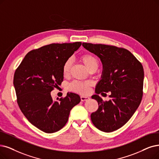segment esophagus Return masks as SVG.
Segmentation results:
<instances>
[{
	"label": "esophagus",
	"mask_w": 159,
	"mask_h": 159,
	"mask_svg": "<svg viewBox=\"0 0 159 159\" xmlns=\"http://www.w3.org/2000/svg\"><path fill=\"white\" fill-rule=\"evenodd\" d=\"M90 98H89V97H84V96H81V101H86V100H89Z\"/></svg>",
	"instance_id": "1"
}]
</instances>
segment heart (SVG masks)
<instances>
[{
    "label": "heart",
    "mask_w": 159,
    "mask_h": 159,
    "mask_svg": "<svg viewBox=\"0 0 159 159\" xmlns=\"http://www.w3.org/2000/svg\"><path fill=\"white\" fill-rule=\"evenodd\" d=\"M81 61L84 63V65L87 69L90 68L92 66H97L98 65V60L91 54H85L81 57ZM72 59H68L64 63L62 68V72L64 74H68L72 66ZM91 83L90 81H74L69 85L70 90L75 91L76 93H80L81 94H86L90 90V87Z\"/></svg>",
    "instance_id": "heart-1"
}]
</instances>
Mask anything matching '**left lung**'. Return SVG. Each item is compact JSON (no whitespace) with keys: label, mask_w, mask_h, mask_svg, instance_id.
Listing matches in <instances>:
<instances>
[{"label":"left lung","mask_w":159,"mask_h":159,"mask_svg":"<svg viewBox=\"0 0 159 159\" xmlns=\"http://www.w3.org/2000/svg\"><path fill=\"white\" fill-rule=\"evenodd\" d=\"M89 52L102 63L101 80L91 97L98 104L91 113L93 125L105 132L115 131L129 121L140 104L143 96V68L129 50L104 44L83 43ZM110 92L109 101L104 102L98 94Z\"/></svg>","instance_id":"1"}]
</instances>
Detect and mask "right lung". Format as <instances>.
<instances>
[{"label": "right lung", "mask_w": 159, "mask_h": 159, "mask_svg": "<svg viewBox=\"0 0 159 159\" xmlns=\"http://www.w3.org/2000/svg\"><path fill=\"white\" fill-rule=\"evenodd\" d=\"M81 42L52 43L30 51L16 69L14 78L19 107L29 121L46 133L64 127L70 110L81 101L78 94L53 100L51 92L63 81L65 61Z\"/></svg>", "instance_id": "right-lung-1"}]
</instances>
